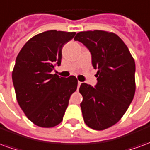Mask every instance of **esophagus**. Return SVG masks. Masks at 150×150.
<instances>
[{"label":"esophagus","mask_w":150,"mask_h":150,"mask_svg":"<svg viewBox=\"0 0 150 150\" xmlns=\"http://www.w3.org/2000/svg\"><path fill=\"white\" fill-rule=\"evenodd\" d=\"M81 83H82L81 82H79V81L78 82V89H79V87H80V85H81Z\"/></svg>","instance_id":"1"}]
</instances>
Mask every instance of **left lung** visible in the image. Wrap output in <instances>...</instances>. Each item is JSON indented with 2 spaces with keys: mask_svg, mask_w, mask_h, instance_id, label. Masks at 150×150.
Segmentation results:
<instances>
[{
  "mask_svg": "<svg viewBox=\"0 0 150 150\" xmlns=\"http://www.w3.org/2000/svg\"><path fill=\"white\" fill-rule=\"evenodd\" d=\"M74 39L89 50L97 69L95 88L83 83L79 92L85 124L104 130L121 119L132 102L136 90L135 61L122 39L112 32H79Z\"/></svg>",
  "mask_w": 150,
  "mask_h": 150,
  "instance_id": "8db88e82",
  "label": "left lung"
}]
</instances>
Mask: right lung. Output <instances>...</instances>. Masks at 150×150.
Masks as SVG:
<instances>
[{"mask_svg": "<svg viewBox=\"0 0 150 150\" xmlns=\"http://www.w3.org/2000/svg\"><path fill=\"white\" fill-rule=\"evenodd\" d=\"M75 34L45 31L31 38L17 56L12 73L16 98L28 119L39 127L52 128L62 122L77 89L74 75L62 78L51 74L61 64L62 46Z\"/></svg>", "mask_w": 150, "mask_h": 150, "instance_id": "right-lung-1", "label": "right lung"}]
</instances>
